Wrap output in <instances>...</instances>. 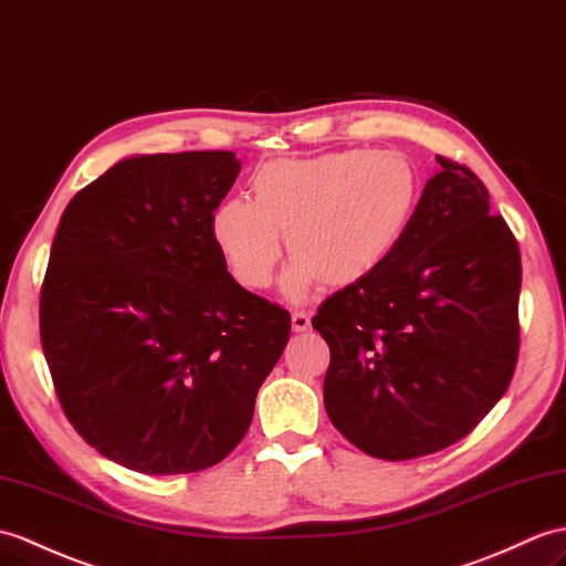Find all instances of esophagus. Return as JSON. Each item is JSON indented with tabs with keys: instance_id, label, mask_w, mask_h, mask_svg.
Masks as SVG:
<instances>
[{
	"instance_id": "1",
	"label": "esophagus",
	"mask_w": 566,
	"mask_h": 566,
	"mask_svg": "<svg viewBox=\"0 0 566 566\" xmlns=\"http://www.w3.org/2000/svg\"><path fill=\"white\" fill-rule=\"evenodd\" d=\"M292 327H294V333H306L311 327V315L304 313V311H294L292 313Z\"/></svg>"
}]
</instances>
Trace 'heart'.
<instances>
[{
  "label": "heart",
  "mask_w": 566,
  "mask_h": 566,
  "mask_svg": "<svg viewBox=\"0 0 566 566\" xmlns=\"http://www.w3.org/2000/svg\"><path fill=\"white\" fill-rule=\"evenodd\" d=\"M422 200V176L400 151L345 149L313 159L272 161L255 170L251 202L223 200L212 239L233 280L268 289L282 258L296 265L286 292L361 284L396 255Z\"/></svg>",
  "instance_id": "b5f03b06"
}]
</instances>
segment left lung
Listing matches in <instances>:
<instances>
[{"mask_svg": "<svg viewBox=\"0 0 566 566\" xmlns=\"http://www.w3.org/2000/svg\"><path fill=\"white\" fill-rule=\"evenodd\" d=\"M410 231L384 268L325 298V410L384 461L437 453L475 429L516 371L521 253L490 192L437 156Z\"/></svg>", "mask_w": 566, "mask_h": 566, "instance_id": "8db88e82", "label": "left lung"}]
</instances>
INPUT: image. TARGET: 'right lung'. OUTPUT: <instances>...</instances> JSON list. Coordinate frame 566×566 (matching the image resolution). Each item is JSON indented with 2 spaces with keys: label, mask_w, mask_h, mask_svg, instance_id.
<instances>
[{
  "label": "right lung",
  "mask_w": 566,
  "mask_h": 566,
  "mask_svg": "<svg viewBox=\"0 0 566 566\" xmlns=\"http://www.w3.org/2000/svg\"><path fill=\"white\" fill-rule=\"evenodd\" d=\"M233 151L133 156L64 209L41 289V345L57 400L88 446L144 475L223 461L292 315L235 282L212 214Z\"/></svg>",
  "instance_id": "right-lung-1"
}]
</instances>
